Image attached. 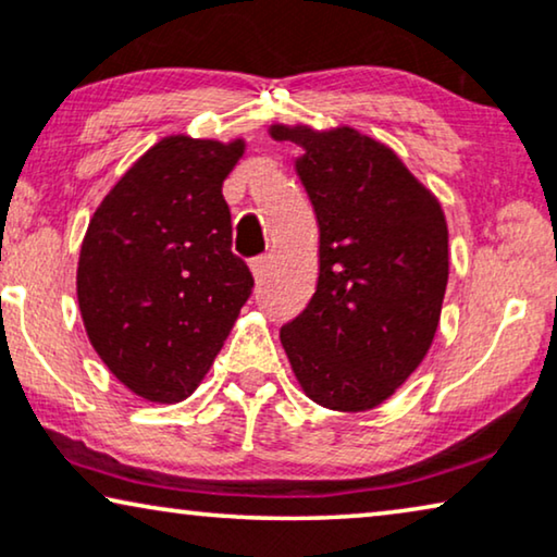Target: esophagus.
Returning <instances> with one entry per match:
<instances>
[{"mask_svg":"<svg viewBox=\"0 0 557 557\" xmlns=\"http://www.w3.org/2000/svg\"><path fill=\"white\" fill-rule=\"evenodd\" d=\"M265 269H269V256H258L250 261V271H253L256 281H261L265 276Z\"/></svg>","mask_w":557,"mask_h":557,"instance_id":"34e87169","label":"esophagus"}]
</instances>
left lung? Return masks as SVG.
<instances>
[{
	"label": "left lung",
	"instance_id": "left-lung-1",
	"mask_svg": "<svg viewBox=\"0 0 557 557\" xmlns=\"http://www.w3.org/2000/svg\"><path fill=\"white\" fill-rule=\"evenodd\" d=\"M304 149L296 172L319 223V281L281 326L304 393L332 410L391 398L429 352L448 281V231L436 197L393 149L355 128L271 126Z\"/></svg>",
	"mask_w": 557,
	"mask_h": 557
}]
</instances>
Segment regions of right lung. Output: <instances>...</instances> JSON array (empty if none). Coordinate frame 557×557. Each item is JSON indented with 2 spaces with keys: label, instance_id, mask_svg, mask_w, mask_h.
Listing matches in <instances>:
<instances>
[{
  "label": "right lung",
  "instance_id": "add662e5",
  "mask_svg": "<svg viewBox=\"0 0 557 557\" xmlns=\"http://www.w3.org/2000/svg\"><path fill=\"white\" fill-rule=\"evenodd\" d=\"M243 147L166 136L103 197L83 238L90 345L151 403H180L200 385L253 292L223 197Z\"/></svg>",
  "mask_w": 557,
  "mask_h": 557
}]
</instances>
